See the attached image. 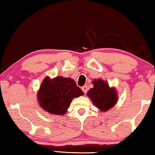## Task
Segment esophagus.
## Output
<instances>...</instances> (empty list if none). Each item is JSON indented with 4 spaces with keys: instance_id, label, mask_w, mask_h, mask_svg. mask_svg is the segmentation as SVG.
I'll return each instance as SVG.
<instances>
[{
    "instance_id": "esophagus-1",
    "label": "esophagus",
    "mask_w": 155,
    "mask_h": 155,
    "mask_svg": "<svg viewBox=\"0 0 155 155\" xmlns=\"http://www.w3.org/2000/svg\"><path fill=\"white\" fill-rule=\"evenodd\" d=\"M82 91L84 92V93L86 94V93H87V85H84L83 87H82Z\"/></svg>"
}]
</instances>
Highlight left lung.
Segmentation results:
<instances>
[{"instance_id":"1","label":"left lung","mask_w":155,"mask_h":155,"mask_svg":"<svg viewBox=\"0 0 155 155\" xmlns=\"http://www.w3.org/2000/svg\"><path fill=\"white\" fill-rule=\"evenodd\" d=\"M92 85L93 87L88 90L87 95L100 111L107 112L117 104L118 95L115 87H110L102 79H95Z\"/></svg>"}]
</instances>
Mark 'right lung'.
I'll return each instance as SVG.
<instances>
[{
    "mask_svg": "<svg viewBox=\"0 0 155 155\" xmlns=\"http://www.w3.org/2000/svg\"><path fill=\"white\" fill-rule=\"evenodd\" d=\"M83 95L84 92L72 78L57 76L51 79L47 76L38 90L37 99L45 112L55 115H64L72 100Z\"/></svg>",
    "mask_w": 155,
    "mask_h": 155,
    "instance_id": "1",
    "label": "right lung"
}]
</instances>
